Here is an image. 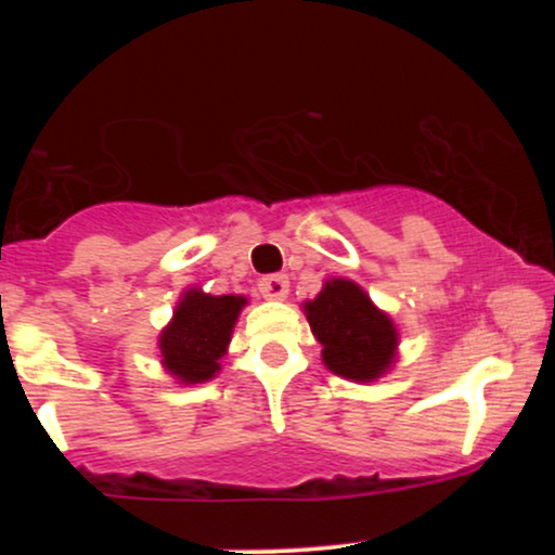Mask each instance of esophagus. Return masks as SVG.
I'll return each mask as SVG.
<instances>
[{
    "instance_id": "1",
    "label": "esophagus",
    "mask_w": 555,
    "mask_h": 555,
    "mask_svg": "<svg viewBox=\"0 0 555 555\" xmlns=\"http://www.w3.org/2000/svg\"><path fill=\"white\" fill-rule=\"evenodd\" d=\"M260 295L269 297V299H284L289 295V279L284 273H273V276H263L258 282Z\"/></svg>"
}]
</instances>
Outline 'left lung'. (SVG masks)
I'll list each match as a JSON object with an SVG mask.
<instances>
[{
    "instance_id": "obj_1",
    "label": "left lung",
    "mask_w": 555,
    "mask_h": 555,
    "mask_svg": "<svg viewBox=\"0 0 555 555\" xmlns=\"http://www.w3.org/2000/svg\"><path fill=\"white\" fill-rule=\"evenodd\" d=\"M305 315L323 344L321 358L331 373L367 384L393 365L397 326L349 279H328L321 295L305 302Z\"/></svg>"
}]
</instances>
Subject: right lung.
<instances>
[{
  "label": "right lung",
  "mask_w": 555,
  "mask_h": 555,
  "mask_svg": "<svg viewBox=\"0 0 555 555\" xmlns=\"http://www.w3.org/2000/svg\"><path fill=\"white\" fill-rule=\"evenodd\" d=\"M247 299L240 295H206L188 289L177 302L175 318L158 336L162 365L180 384H203L221 371V358L232 341V328Z\"/></svg>",
  "instance_id": "right-lung-1"
}]
</instances>
